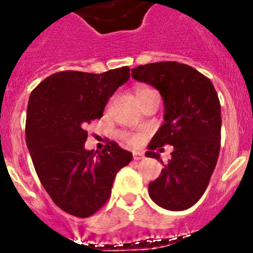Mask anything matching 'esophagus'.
Here are the masks:
<instances>
[{
	"label": "esophagus",
	"instance_id": "1",
	"mask_svg": "<svg viewBox=\"0 0 253 253\" xmlns=\"http://www.w3.org/2000/svg\"><path fill=\"white\" fill-rule=\"evenodd\" d=\"M144 158V154L140 152H135L133 153V159L135 161H139V159H143Z\"/></svg>",
	"mask_w": 253,
	"mask_h": 253
}]
</instances>
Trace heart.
<instances>
[{"label":"heart","instance_id":"b5f03b06","mask_svg":"<svg viewBox=\"0 0 253 253\" xmlns=\"http://www.w3.org/2000/svg\"><path fill=\"white\" fill-rule=\"evenodd\" d=\"M149 90H150V88H148V87H139V88L136 90V96H140V95H143L144 92H146V91H149ZM122 137L126 140L128 144H137V141H139V136H136V135L123 133Z\"/></svg>","mask_w":253,"mask_h":253}]
</instances>
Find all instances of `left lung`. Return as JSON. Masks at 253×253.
<instances>
[{
  "instance_id": "left-lung-1",
  "label": "left lung",
  "mask_w": 253,
  "mask_h": 253,
  "mask_svg": "<svg viewBox=\"0 0 253 253\" xmlns=\"http://www.w3.org/2000/svg\"><path fill=\"white\" fill-rule=\"evenodd\" d=\"M131 72L133 80L156 87L165 104V123L153 136L145 156L159 159L154 150L173 145L169 163L148 186L150 198L169 211L190 209L207 189L220 153L217 92L206 76L177 61L139 65Z\"/></svg>"
}]
</instances>
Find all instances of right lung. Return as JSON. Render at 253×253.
I'll list each match as a JSON object with an SVG mask.
<instances>
[{"label":"right lung","instance_id":"obj_1","mask_svg":"<svg viewBox=\"0 0 253 253\" xmlns=\"http://www.w3.org/2000/svg\"><path fill=\"white\" fill-rule=\"evenodd\" d=\"M130 78V68L100 74H51L32 91L25 141L38 179L59 209L88 217L107 203L117 172L132 153L114 141L101 152L84 149L87 123L101 118L112 95Z\"/></svg>","mask_w":253,"mask_h":253}]
</instances>
